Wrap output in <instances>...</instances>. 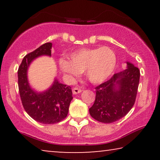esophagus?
I'll list each match as a JSON object with an SVG mask.
<instances>
[{"mask_svg":"<svg viewBox=\"0 0 160 160\" xmlns=\"http://www.w3.org/2000/svg\"><path fill=\"white\" fill-rule=\"evenodd\" d=\"M82 92V89L80 88V87H74L73 89V93L74 95H76V94H78Z\"/></svg>","mask_w":160,"mask_h":160,"instance_id":"34e87169","label":"esophagus"}]
</instances>
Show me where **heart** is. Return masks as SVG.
<instances>
[{
	"label": "heart",
	"mask_w": 160,
	"mask_h": 160,
	"mask_svg": "<svg viewBox=\"0 0 160 160\" xmlns=\"http://www.w3.org/2000/svg\"><path fill=\"white\" fill-rule=\"evenodd\" d=\"M69 60L61 59L59 61L62 73L73 78L85 72L88 80L95 84L107 79L117 65V55L108 47L77 50L70 54Z\"/></svg>",
	"instance_id": "obj_1"
}]
</instances>
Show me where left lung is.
I'll return each mask as SVG.
<instances>
[{
	"label": "left lung",
	"instance_id": "left-lung-1",
	"mask_svg": "<svg viewBox=\"0 0 160 160\" xmlns=\"http://www.w3.org/2000/svg\"><path fill=\"white\" fill-rule=\"evenodd\" d=\"M127 68L113 74L110 79L95 87L91 117L102 123H112L124 117L132 108L136 98L140 71L127 62Z\"/></svg>",
	"mask_w": 160,
	"mask_h": 160
}]
</instances>
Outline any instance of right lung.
<instances>
[{
	"label": "right lung",
	"instance_id": "1",
	"mask_svg": "<svg viewBox=\"0 0 160 160\" xmlns=\"http://www.w3.org/2000/svg\"><path fill=\"white\" fill-rule=\"evenodd\" d=\"M52 43H46L24 57L18 69V87L22 103L26 112L36 122L55 124L67 117L73 99L71 87L54 79L47 90L38 92L30 87L28 70L31 62L40 56H51Z\"/></svg>",
	"mask_w": 160,
	"mask_h": 160
}]
</instances>
